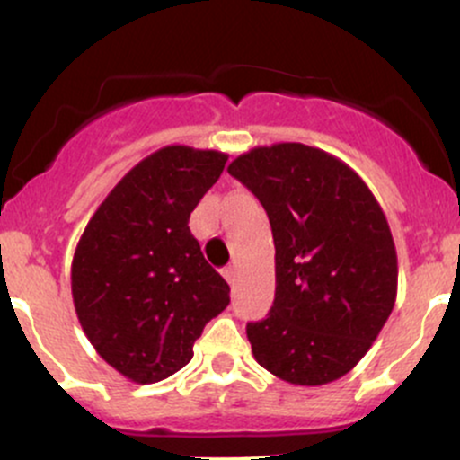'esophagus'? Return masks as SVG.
Segmentation results:
<instances>
[{"instance_id":"obj_1","label":"esophagus","mask_w":460,"mask_h":460,"mask_svg":"<svg viewBox=\"0 0 460 460\" xmlns=\"http://www.w3.org/2000/svg\"><path fill=\"white\" fill-rule=\"evenodd\" d=\"M222 275H225V279L229 281L231 286H235V281H238V266H226Z\"/></svg>"}]
</instances>
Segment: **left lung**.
<instances>
[{"mask_svg": "<svg viewBox=\"0 0 460 460\" xmlns=\"http://www.w3.org/2000/svg\"><path fill=\"white\" fill-rule=\"evenodd\" d=\"M226 170L257 196L275 242V301L246 325L255 360L290 385H330L371 349L395 305L385 211L345 161L305 144L257 146Z\"/></svg>", "mask_w": 460, "mask_h": 460, "instance_id": "left-lung-1", "label": "left lung"}]
</instances>
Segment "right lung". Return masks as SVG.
I'll use <instances>...</instances> for the list:
<instances>
[{
    "mask_svg": "<svg viewBox=\"0 0 460 460\" xmlns=\"http://www.w3.org/2000/svg\"><path fill=\"white\" fill-rule=\"evenodd\" d=\"M229 155L165 146L141 159L91 216L72 261L83 332L130 382L183 369L203 327L229 305L188 222Z\"/></svg>",
    "mask_w": 460,
    "mask_h": 460,
    "instance_id": "right-lung-1",
    "label": "right lung"
}]
</instances>
